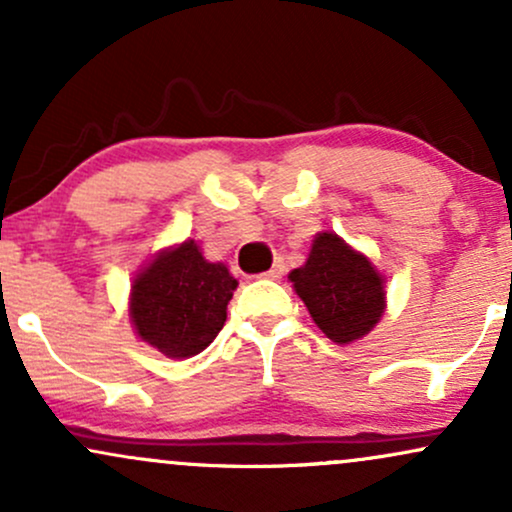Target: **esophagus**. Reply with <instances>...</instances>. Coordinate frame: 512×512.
<instances>
[{
    "label": "esophagus",
    "mask_w": 512,
    "mask_h": 512,
    "mask_svg": "<svg viewBox=\"0 0 512 512\" xmlns=\"http://www.w3.org/2000/svg\"><path fill=\"white\" fill-rule=\"evenodd\" d=\"M281 274H284V264L274 262V267L267 269V272L260 274V276H264V279H281Z\"/></svg>",
    "instance_id": "esophagus-1"
}]
</instances>
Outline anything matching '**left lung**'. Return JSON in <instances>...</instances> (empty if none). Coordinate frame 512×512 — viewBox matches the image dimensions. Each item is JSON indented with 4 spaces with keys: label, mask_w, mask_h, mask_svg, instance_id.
<instances>
[{
    "label": "left lung",
    "mask_w": 512,
    "mask_h": 512,
    "mask_svg": "<svg viewBox=\"0 0 512 512\" xmlns=\"http://www.w3.org/2000/svg\"><path fill=\"white\" fill-rule=\"evenodd\" d=\"M289 281L315 325L334 344L358 342L385 315V276L368 255L332 231L315 233L308 260L291 269Z\"/></svg>",
    "instance_id": "left-lung-1"
}]
</instances>
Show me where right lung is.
Segmentation results:
<instances>
[{"instance_id":"add662e5","label":"right lung","mask_w":512,"mask_h":512,"mask_svg":"<svg viewBox=\"0 0 512 512\" xmlns=\"http://www.w3.org/2000/svg\"><path fill=\"white\" fill-rule=\"evenodd\" d=\"M238 279L228 264L209 262L197 240L158 250L129 286V322L139 342L168 358H192L226 322Z\"/></svg>"}]
</instances>
